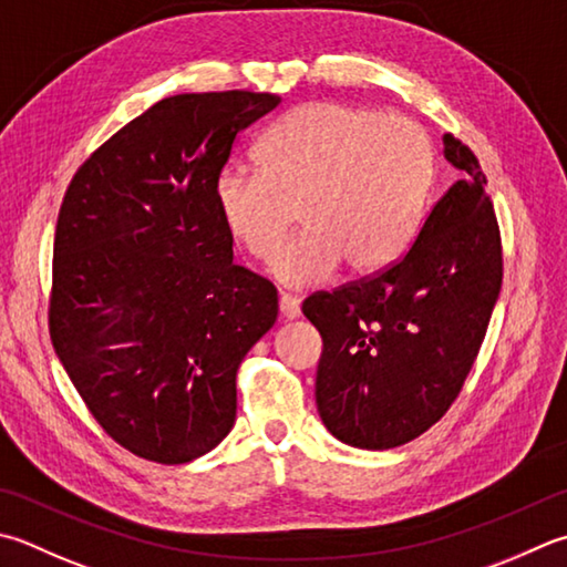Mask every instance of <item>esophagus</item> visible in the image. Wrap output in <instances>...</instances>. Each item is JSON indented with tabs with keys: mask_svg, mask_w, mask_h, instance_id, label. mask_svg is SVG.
Masks as SVG:
<instances>
[{
	"mask_svg": "<svg viewBox=\"0 0 567 567\" xmlns=\"http://www.w3.org/2000/svg\"><path fill=\"white\" fill-rule=\"evenodd\" d=\"M299 315H302V309H299V299L295 295H280V317L297 319Z\"/></svg>",
	"mask_w": 567,
	"mask_h": 567,
	"instance_id": "esophagus-1",
	"label": "esophagus"
}]
</instances>
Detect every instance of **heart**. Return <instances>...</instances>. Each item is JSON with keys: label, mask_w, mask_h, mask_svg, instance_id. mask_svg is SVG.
I'll list each match as a JSON object with an SVG mask.
<instances>
[{"label": "heart", "mask_w": 567, "mask_h": 567, "mask_svg": "<svg viewBox=\"0 0 567 567\" xmlns=\"http://www.w3.org/2000/svg\"><path fill=\"white\" fill-rule=\"evenodd\" d=\"M255 157L258 169L226 166L216 176V208L262 262L299 214L305 230L272 265L287 287L324 282L341 262L353 275L391 265L413 238L435 166L415 120L334 100L290 110L265 132Z\"/></svg>", "instance_id": "1"}]
</instances>
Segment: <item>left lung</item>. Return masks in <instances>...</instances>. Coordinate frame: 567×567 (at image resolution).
Here are the masks:
<instances>
[{
	"label": "left lung",
	"mask_w": 567,
	"mask_h": 567,
	"mask_svg": "<svg viewBox=\"0 0 567 567\" xmlns=\"http://www.w3.org/2000/svg\"><path fill=\"white\" fill-rule=\"evenodd\" d=\"M462 179L415 243L379 275L305 299L324 349L321 423L343 445L391 450L423 435L460 395L502 290V238L474 152L442 137Z\"/></svg>",
	"instance_id": "1"
}]
</instances>
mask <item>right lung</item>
<instances>
[{"label": "right lung", "instance_id": "add662e5", "mask_svg": "<svg viewBox=\"0 0 567 567\" xmlns=\"http://www.w3.org/2000/svg\"><path fill=\"white\" fill-rule=\"evenodd\" d=\"M280 95L182 93L95 150L63 196L49 329L117 445L186 464L236 423V373L277 319V290L233 265L214 184Z\"/></svg>", "mask_w": 567, "mask_h": 567}]
</instances>
